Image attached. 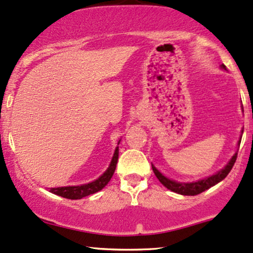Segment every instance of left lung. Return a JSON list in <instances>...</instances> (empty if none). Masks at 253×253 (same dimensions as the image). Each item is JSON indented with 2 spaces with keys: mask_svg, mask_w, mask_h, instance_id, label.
I'll return each mask as SVG.
<instances>
[{
  "mask_svg": "<svg viewBox=\"0 0 253 253\" xmlns=\"http://www.w3.org/2000/svg\"><path fill=\"white\" fill-rule=\"evenodd\" d=\"M221 68L226 69L224 65L221 66ZM239 144H240V140H239ZM236 159H237V153L234 154V156L232 157V159L229 161V164H227V165L225 166L221 171H219L218 173H215V174H213V175L209 176V178L202 179V180L196 181V182L173 181V180H171V179H167L166 176H164L163 174H161V173L158 171L154 166H152V169H153L154 174H156L157 178L159 179V181L164 185V186L169 188V190H171L175 193L182 194V196H197V194H199V193L204 192V191L209 190L210 187L214 186V185L218 184L219 181H221L224 178H226V175L229 174L231 169H232L234 163H236Z\"/></svg>",
  "mask_w": 253,
  "mask_h": 253,
  "instance_id": "obj_1",
  "label": "left lung"
}]
</instances>
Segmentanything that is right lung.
Returning <instances> with one entry per match:
<instances>
[{
    "label": "right lung",
    "mask_w": 253,
    "mask_h": 253,
    "mask_svg": "<svg viewBox=\"0 0 253 253\" xmlns=\"http://www.w3.org/2000/svg\"><path fill=\"white\" fill-rule=\"evenodd\" d=\"M118 158H119V147H117V150L114 152L113 159H112L111 165H109L107 171L103 173L99 179H96L95 181L89 182V184L80 185V186L50 188V192L56 194V196L67 198V199H81V198L89 196V194L96 193L97 191L102 190V188L108 184L109 180H111L112 176H113L115 167H117V164H118Z\"/></svg>",
    "instance_id": "obj_1"
}]
</instances>
